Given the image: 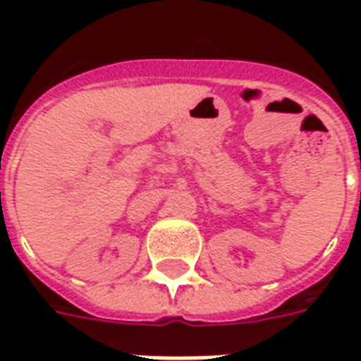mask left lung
<instances>
[{
    "instance_id": "obj_1",
    "label": "left lung",
    "mask_w": 361,
    "mask_h": 361,
    "mask_svg": "<svg viewBox=\"0 0 361 361\" xmlns=\"http://www.w3.org/2000/svg\"><path fill=\"white\" fill-rule=\"evenodd\" d=\"M360 198H361V192H360Z\"/></svg>"
}]
</instances>
